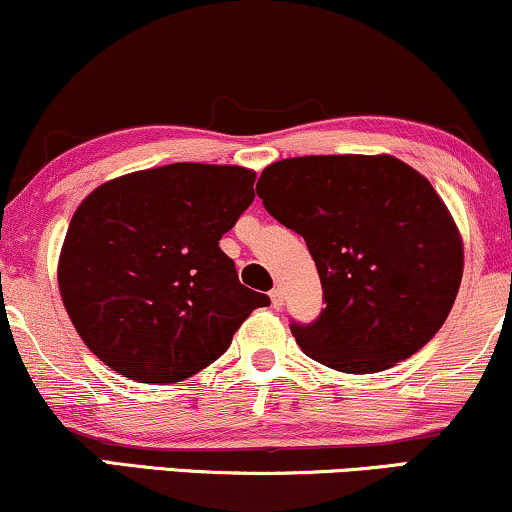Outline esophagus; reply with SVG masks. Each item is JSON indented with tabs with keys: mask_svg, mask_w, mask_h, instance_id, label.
I'll use <instances>...</instances> for the list:
<instances>
[{
	"mask_svg": "<svg viewBox=\"0 0 512 512\" xmlns=\"http://www.w3.org/2000/svg\"><path fill=\"white\" fill-rule=\"evenodd\" d=\"M269 297H271V304H274L276 309H281V304H283V290L281 288H274L269 293Z\"/></svg>",
	"mask_w": 512,
	"mask_h": 512,
	"instance_id": "esophagus-1",
	"label": "esophagus"
}]
</instances>
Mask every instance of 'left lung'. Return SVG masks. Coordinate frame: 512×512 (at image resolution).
Returning <instances> with one entry per match:
<instances>
[{
  "label": "left lung",
  "instance_id": "obj_1",
  "mask_svg": "<svg viewBox=\"0 0 512 512\" xmlns=\"http://www.w3.org/2000/svg\"><path fill=\"white\" fill-rule=\"evenodd\" d=\"M257 196L319 269L326 309L290 323L307 357L375 373L435 338L461 286L463 241L423 174L392 155H304L269 165Z\"/></svg>",
  "mask_w": 512,
  "mask_h": 512
}]
</instances>
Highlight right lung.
<instances>
[{
  "instance_id": "1",
  "label": "right lung",
  "mask_w": 512,
  "mask_h": 512,
  "mask_svg": "<svg viewBox=\"0 0 512 512\" xmlns=\"http://www.w3.org/2000/svg\"><path fill=\"white\" fill-rule=\"evenodd\" d=\"M255 172L174 163L111 179L70 219L58 290L92 352L137 383H179L229 349L269 297L219 241L255 200Z\"/></svg>"
}]
</instances>
